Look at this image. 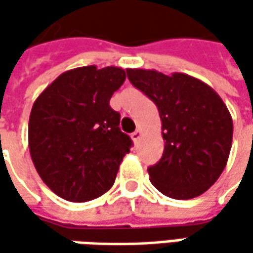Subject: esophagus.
<instances>
[{"instance_id":"obj_1","label":"esophagus","mask_w":253,"mask_h":253,"mask_svg":"<svg viewBox=\"0 0 253 253\" xmlns=\"http://www.w3.org/2000/svg\"><path fill=\"white\" fill-rule=\"evenodd\" d=\"M141 136H142V131L141 129H136V131L133 132L131 135V138H132V141L133 142H138L139 139H141Z\"/></svg>"}]
</instances>
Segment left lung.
I'll list each match as a JSON object with an SVG mask.
<instances>
[{"mask_svg": "<svg viewBox=\"0 0 253 253\" xmlns=\"http://www.w3.org/2000/svg\"><path fill=\"white\" fill-rule=\"evenodd\" d=\"M138 90L156 104L165 149L148 171L152 184L170 199L190 200L218 180L232 145V118L209 84L189 74L126 69Z\"/></svg>", "mask_w": 253, "mask_h": 253, "instance_id": "left-lung-1", "label": "left lung"}]
</instances>
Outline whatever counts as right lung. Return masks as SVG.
Masks as SVG:
<instances>
[{
  "label": "right lung",
  "mask_w": 253,
  "mask_h": 253,
  "mask_svg": "<svg viewBox=\"0 0 253 253\" xmlns=\"http://www.w3.org/2000/svg\"><path fill=\"white\" fill-rule=\"evenodd\" d=\"M126 74L84 66L60 74L34 102L29 152L43 183L67 201L83 203L111 189L131 138L110 107Z\"/></svg>",
  "instance_id": "1"
}]
</instances>
